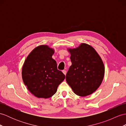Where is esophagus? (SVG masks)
<instances>
[{
  "label": "esophagus",
  "instance_id": "34e87169",
  "mask_svg": "<svg viewBox=\"0 0 126 126\" xmlns=\"http://www.w3.org/2000/svg\"><path fill=\"white\" fill-rule=\"evenodd\" d=\"M63 73L64 74H65V75H66V73H67V72H66V70H63Z\"/></svg>",
  "mask_w": 126,
  "mask_h": 126
}]
</instances>
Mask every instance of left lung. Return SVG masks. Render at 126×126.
I'll list each match as a JSON object with an SVG mask.
<instances>
[{
	"instance_id": "8db88e82",
	"label": "left lung",
	"mask_w": 126,
	"mask_h": 126,
	"mask_svg": "<svg viewBox=\"0 0 126 126\" xmlns=\"http://www.w3.org/2000/svg\"><path fill=\"white\" fill-rule=\"evenodd\" d=\"M67 50L72 62L66 76L67 83L78 96L85 97L94 93L102 84L105 74L102 58L86 43Z\"/></svg>"
}]
</instances>
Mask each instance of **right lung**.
I'll use <instances>...</instances> for the list:
<instances>
[{
    "mask_svg": "<svg viewBox=\"0 0 126 126\" xmlns=\"http://www.w3.org/2000/svg\"><path fill=\"white\" fill-rule=\"evenodd\" d=\"M54 53V49L48 45H39L29 53L22 66L24 84L30 93L39 98L52 96L65 78L52 57Z\"/></svg>",
    "mask_w": 126,
    "mask_h": 126,
    "instance_id": "obj_1",
    "label": "right lung"
}]
</instances>
